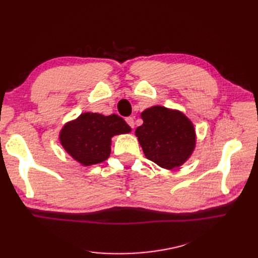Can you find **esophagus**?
Masks as SVG:
<instances>
[{
    "mask_svg": "<svg viewBox=\"0 0 258 258\" xmlns=\"http://www.w3.org/2000/svg\"><path fill=\"white\" fill-rule=\"evenodd\" d=\"M126 121H127V123L129 124V126H130L131 128H135V120H134V117H127V118H126Z\"/></svg>",
    "mask_w": 258,
    "mask_h": 258,
    "instance_id": "34e87169",
    "label": "esophagus"
}]
</instances>
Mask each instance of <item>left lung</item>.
I'll use <instances>...</instances> for the list:
<instances>
[{
    "instance_id": "8db88e82",
    "label": "left lung",
    "mask_w": 258,
    "mask_h": 258,
    "mask_svg": "<svg viewBox=\"0 0 258 258\" xmlns=\"http://www.w3.org/2000/svg\"><path fill=\"white\" fill-rule=\"evenodd\" d=\"M141 117L143 124L136 129V136L145 157L165 169L183 165L196 142L190 120L183 113L162 106L147 108Z\"/></svg>"
}]
</instances>
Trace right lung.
I'll use <instances>...</instances> for the list:
<instances>
[{"mask_svg": "<svg viewBox=\"0 0 258 258\" xmlns=\"http://www.w3.org/2000/svg\"><path fill=\"white\" fill-rule=\"evenodd\" d=\"M130 131L131 128L118 115L84 113L61 130L60 142L75 160L91 166L108 158L113 136Z\"/></svg>", "mask_w": 258, "mask_h": 258, "instance_id": "obj_1", "label": "right lung"}]
</instances>
